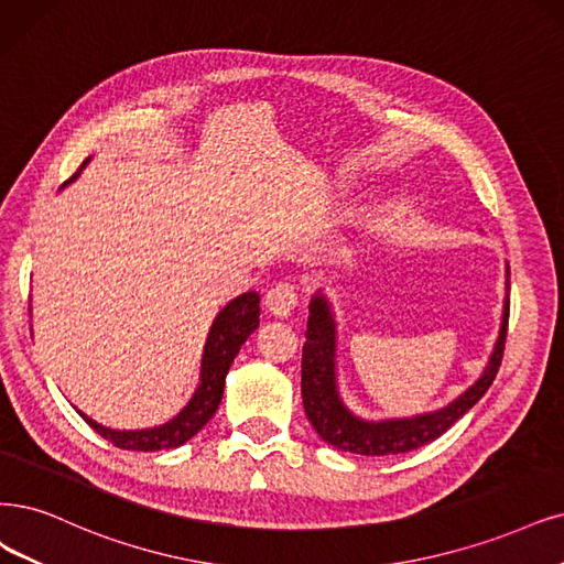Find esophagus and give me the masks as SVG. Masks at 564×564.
<instances>
[{"mask_svg": "<svg viewBox=\"0 0 564 564\" xmlns=\"http://www.w3.org/2000/svg\"><path fill=\"white\" fill-rule=\"evenodd\" d=\"M264 306L274 318H288L297 306V293L290 283H276L264 295Z\"/></svg>", "mask_w": 564, "mask_h": 564, "instance_id": "esophagus-1", "label": "esophagus"}]
</instances>
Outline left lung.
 <instances>
[{
    "mask_svg": "<svg viewBox=\"0 0 564 564\" xmlns=\"http://www.w3.org/2000/svg\"><path fill=\"white\" fill-rule=\"evenodd\" d=\"M505 285L502 323H499L497 339L481 377L442 409L381 421H369L352 413L341 398L337 377V318L329 297L318 290L308 304L306 344L302 348V400L306 419L321 434V440L358 455H398L434 442L455 421H460L488 392L502 365L509 327V264Z\"/></svg>",
    "mask_w": 564,
    "mask_h": 564,
    "instance_id": "left-lung-1",
    "label": "left lung"
}]
</instances>
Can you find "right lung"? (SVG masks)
Here are the masks:
<instances>
[{
    "instance_id": "right-lung-1",
    "label": "right lung",
    "mask_w": 564,
    "mask_h": 564,
    "mask_svg": "<svg viewBox=\"0 0 564 564\" xmlns=\"http://www.w3.org/2000/svg\"><path fill=\"white\" fill-rule=\"evenodd\" d=\"M90 162L83 160L78 166V172L62 183V187H67L72 181L80 176V172L86 170V164ZM32 311V308H30ZM32 316V314H30ZM260 325V295L258 293H243L235 297L232 302H227L218 316L214 318L212 327H208L204 352H202V365H199V383L193 392V398L187 400V404L162 425L155 427H143V430H111L107 425H101L93 421L90 415L76 409V413L86 421L97 434H101L104 440H109L113 446L124 448V451H162V448H178L214 419V413L218 411V404L223 400V390H225V377L229 367H232L239 348L243 341L253 335Z\"/></svg>"
}]
</instances>
